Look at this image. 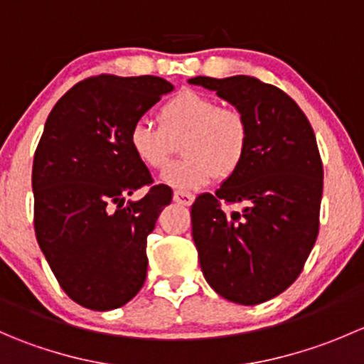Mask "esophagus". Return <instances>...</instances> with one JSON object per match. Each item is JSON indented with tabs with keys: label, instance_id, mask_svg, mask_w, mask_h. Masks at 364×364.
<instances>
[{
	"label": "esophagus",
	"instance_id": "1",
	"mask_svg": "<svg viewBox=\"0 0 364 364\" xmlns=\"http://www.w3.org/2000/svg\"><path fill=\"white\" fill-rule=\"evenodd\" d=\"M174 203L178 204H183V205H190L193 203V199H196V196L190 192H185V190H176L174 192Z\"/></svg>",
	"mask_w": 364,
	"mask_h": 364
}]
</instances>
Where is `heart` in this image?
Wrapping results in <instances>:
<instances>
[{"instance_id": "obj_1", "label": "heart", "mask_w": 364, "mask_h": 364, "mask_svg": "<svg viewBox=\"0 0 364 364\" xmlns=\"http://www.w3.org/2000/svg\"><path fill=\"white\" fill-rule=\"evenodd\" d=\"M159 127L141 119L128 134L134 156L148 168H164L179 144L185 159L164 172L176 188H199L215 178L227 179L241 167L248 149L250 127L245 114L220 107L215 98L181 91L159 111Z\"/></svg>"}]
</instances>
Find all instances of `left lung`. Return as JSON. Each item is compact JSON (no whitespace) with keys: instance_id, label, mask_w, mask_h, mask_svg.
Returning a JSON list of instances; mask_svg holds the SVG:
<instances>
[{"instance_id":"left-lung-1","label":"left lung","mask_w":364,"mask_h":364,"mask_svg":"<svg viewBox=\"0 0 364 364\" xmlns=\"http://www.w3.org/2000/svg\"><path fill=\"white\" fill-rule=\"evenodd\" d=\"M245 114L241 167L192 204V236L205 282L232 303H264L299 277L318 234L322 161L310 121L277 86L255 77H193ZM222 200L244 204L225 213Z\"/></svg>"}]
</instances>
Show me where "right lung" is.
<instances>
[{"label": "right lung", "mask_w": 364, "mask_h": 364, "mask_svg": "<svg viewBox=\"0 0 364 364\" xmlns=\"http://www.w3.org/2000/svg\"><path fill=\"white\" fill-rule=\"evenodd\" d=\"M172 90L155 75L90 77L47 117L33 160L35 234L61 289L80 306L114 310L144 285L148 234L172 193L156 185L128 200L151 183L128 134Z\"/></svg>", "instance_id": "obj_1"}]
</instances>
